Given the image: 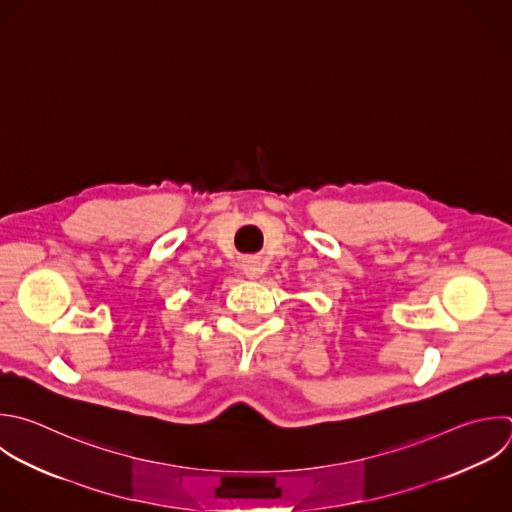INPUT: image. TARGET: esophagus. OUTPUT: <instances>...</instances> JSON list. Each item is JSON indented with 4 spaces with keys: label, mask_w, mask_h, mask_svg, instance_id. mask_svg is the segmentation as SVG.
Wrapping results in <instances>:
<instances>
[{
    "label": "esophagus",
    "mask_w": 512,
    "mask_h": 512,
    "mask_svg": "<svg viewBox=\"0 0 512 512\" xmlns=\"http://www.w3.org/2000/svg\"><path fill=\"white\" fill-rule=\"evenodd\" d=\"M262 272H264V266H262L260 260H248V262L244 264V274H246V278H250V280L260 278Z\"/></svg>",
    "instance_id": "esophagus-1"
}]
</instances>
